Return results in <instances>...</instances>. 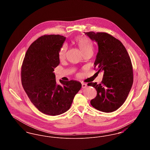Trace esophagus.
Segmentation results:
<instances>
[{
	"mask_svg": "<svg viewBox=\"0 0 150 150\" xmlns=\"http://www.w3.org/2000/svg\"><path fill=\"white\" fill-rule=\"evenodd\" d=\"M81 86H82V88H85L86 87L87 84L86 83H81Z\"/></svg>",
	"mask_w": 150,
	"mask_h": 150,
	"instance_id": "obj_1",
	"label": "esophagus"
}]
</instances>
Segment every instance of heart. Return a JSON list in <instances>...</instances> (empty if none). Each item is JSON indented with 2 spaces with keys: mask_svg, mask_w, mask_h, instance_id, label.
Segmentation results:
<instances>
[{
  "mask_svg": "<svg viewBox=\"0 0 150 150\" xmlns=\"http://www.w3.org/2000/svg\"><path fill=\"white\" fill-rule=\"evenodd\" d=\"M75 42L78 45L80 49L83 52V53L88 51L93 50L92 43L91 40L85 36H79L75 38ZM67 50V46L66 44L63 45V46L60 49L58 56L60 59H64L66 56V52Z\"/></svg>",
  "mask_w": 150,
  "mask_h": 150,
  "instance_id": "obj_1",
  "label": "heart"
}]
</instances>
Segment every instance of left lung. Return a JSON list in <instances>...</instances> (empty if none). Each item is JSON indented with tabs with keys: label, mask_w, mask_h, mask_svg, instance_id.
<instances>
[{
	"label": "left lung",
	"mask_w": 150,
	"mask_h": 150,
	"mask_svg": "<svg viewBox=\"0 0 150 150\" xmlns=\"http://www.w3.org/2000/svg\"><path fill=\"white\" fill-rule=\"evenodd\" d=\"M98 44L94 69L103 72L100 84L89 83L97 91V96L91 100L96 109L105 112L117 110L124 103L133 83L131 59L121 42L106 33H84Z\"/></svg>",
	"instance_id": "obj_1"
}]
</instances>
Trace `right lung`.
<instances>
[{
    "label": "right lung",
    "instance_id": "add662e5",
    "mask_svg": "<svg viewBox=\"0 0 150 150\" xmlns=\"http://www.w3.org/2000/svg\"><path fill=\"white\" fill-rule=\"evenodd\" d=\"M65 40L59 35L39 38L29 47L22 65V85L29 99L39 111L51 116L69 110L81 88L76 80L56 83L53 71L59 64L58 54Z\"/></svg>",
    "mask_w": 150,
    "mask_h": 150
}]
</instances>
